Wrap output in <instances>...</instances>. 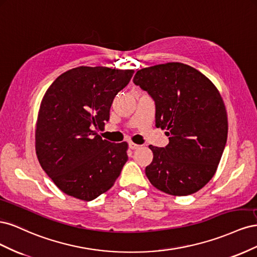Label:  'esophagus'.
I'll use <instances>...</instances> for the list:
<instances>
[{
	"label": "esophagus",
	"mask_w": 257,
	"mask_h": 257,
	"mask_svg": "<svg viewBox=\"0 0 257 257\" xmlns=\"http://www.w3.org/2000/svg\"><path fill=\"white\" fill-rule=\"evenodd\" d=\"M128 147H130V149H132V150H136V149H138L139 147V145H136V144H134V143H132V142H130L128 143Z\"/></svg>",
	"instance_id": "obj_1"
}]
</instances>
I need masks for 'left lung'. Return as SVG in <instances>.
<instances>
[{"label": "left lung", "instance_id": "8db88e82", "mask_svg": "<svg viewBox=\"0 0 257 257\" xmlns=\"http://www.w3.org/2000/svg\"><path fill=\"white\" fill-rule=\"evenodd\" d=\"M133 81L153 98L155 126L169 136L165 148L149 146V181L175 196L199 191L215 174L227 141V113L219 91L197 69L179 62L139 69Z\"/></svg>", "mask_w": 257, "mask_h": 257}]
</instances>
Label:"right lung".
Returning a JSON list of instances; mask_svg holds the SVG:
<instances>
[{
    "label": "right lung",
    "mask_w": 257,
    "mask_h": 257,
    "mask_svg": "<svg viewBox=\"0 0 257 257\" xmlns=\"http://www.w3.org/2000/svg\"><path fill=\"white\" fill-rule=\"evenodd\" d=\"M133 69L79 66L60 75L43 97L35 131L37 159L58 188L93 200L113 185L127 161V144L96 131L109 120L112 100Z\"/></svg>",
    "instance_id": "1"
}]
</instances>
